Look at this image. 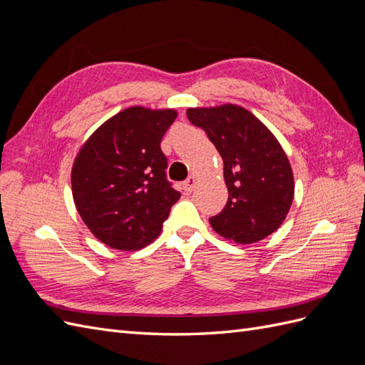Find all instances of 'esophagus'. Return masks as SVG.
Instances as JSON below:
<instances>
[{"label": "esophagus", "mask_w": 365, "mask_h": 365, "mask_svg": "<svg viewBox=\"0 0 365 365\" xmlns=\"http://www.w3.org/2000/svg\"><path fill=\"white\" fill-rule=\"evenodd\" d=\"M195 182H196V180H195V176H189V178H187V180L184 181V184H182V189H184V192H187V193H190V192L193 190V187H195Z\"/></svg>", "instance_id": "obj_1"}]
</instances>
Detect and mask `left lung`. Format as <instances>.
Segmentation results:
<instances>
[{
  "instance_id": "obj_1",
  "label": "left lung",
  "mask_w": 365,
  "mask_h": 365,
  "mask_svg": "<svg viewBox=\"0 0 365 365\" xmlns=\"http://www.w3.org/2000/svg\"><path fill=\"white\" fill-rule=\"evenodd\" d=\"M224 160L228 201L210 225L236 244H252L277 230L294 200V176L280 143L245 108L187 109Z\"/></svg>"
}]
</instances>
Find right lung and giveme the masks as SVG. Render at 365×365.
I'll return each instance as SVG.
<instances>
[{
  "label": "right lung",
  "instance_id": "1",
  "mask_svg": "<svg viewBox=\"0 0 365 365\" xmlns=\"http://www.w3.org/2000/svg\"><path fill=\"white\" fill-rule=\"evenodd\" d=\"M173 109L132 106L98 128L77 155L71 187L77 212L105 245L135 251L161 233L180 200L160 145Z\"/></svg>",
  "mask_w": 365,
  "mask_h": 365
}]
</instances>
